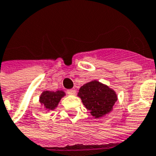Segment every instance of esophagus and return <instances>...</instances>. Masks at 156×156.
Returning a JSON list of instances; mask_svg holds the SVG:
<instances>
[{
	"instance_id": "esophagus-1",
	"label": "esophagus",
	"mask_w": 156,
	"mask_h": 156,
	"mask_svg": "<svg viewBox=\"0 0 156 156\" xmlns=\"http://www.w3.org/2000/svg\"><path fill=\"white\" fill-rule=\"evenodd\" d=\"M76 93V90L75 89H70L67 90V94H69V95H75Z\"/></svg>"
}]
</instances>
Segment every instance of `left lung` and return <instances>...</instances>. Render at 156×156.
<instances>
[{
	"label": "left lung",
	"mask_w": 156,
	"mask_h": 156,
	"mask_svg": "<svg viewBox=\"0 0 156 156\" xmlns=\"http://www.w3.org/2000/svg\"><path fill=\"white\" fill-rule=\"evenodd\" d=\"M78 96L95 118H101L110 113L117 101L115 92L97 80H92L81 86Z\"/></svg>",
	"instance_id": "8db88e82"
}]
</instances>
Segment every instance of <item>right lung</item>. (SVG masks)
I'll list each match as a JSON object with an SVG mask.
<instances>
[{
    "mask_svg": "<svg viewBox=\"0 0 156 156\" xmlns=\"http://www.w3.org/2000/svg\"><path fill=\"white\" fill-rule=\"evenodd\" d=\"M65 95V92L62 90L57 91H50L45 90L40 97V103L45 110L51 111L54 110L59 104L61 99Z\"/></svg>",
    "mask_w": 156,
    "mask_h": 156,
    "instance_id": "obj_1",
    "label": "right lung"
}]
</instances>
